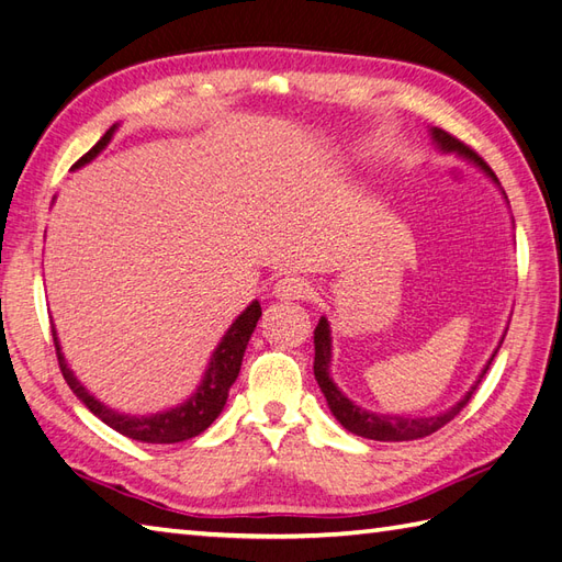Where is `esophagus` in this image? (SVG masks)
I'll return each instance as SVG.
<instances>
[{
    "instance_id": "obj_1",
    "label": "esophagus",
    "mask_w": 562,
    "mask_h": 562,
    "mask_svg": "<svg viewBox=\"0 0 562 562\" xmlns=\"http://www.w3.org/2000/svg\"><path fill=\"white\" fill-rule=\"evenodd\" d=\"M313 294V286L304 278H282L272 286V296L282 299V302H294V299H308Z\"/></svg>"
}]
</instances>
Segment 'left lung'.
I'll return each instance as SVG.
<instances>
[{
    "label": "left lung",
    "instance_id": "obj_1",
    "mask_svg": "<svg viewBox=\"0 0 562 562\" xmlns=\"http://www.w3.org/2000/svg\"><path fill=\"white\" fill-rule=\"evenodd\" d=\"M430 138H434L438 150H442V153H454V155H460V158H464V160H469L472 165H476V167L481 169V172H484V175L493 181V184L501 189V181H498V177L493 175V169H491L484 160H481L472 148L464 146L462 140L450 136L448 132H442V128H438V126L430 128ZM501 191H503V189H501ZM503 195H505V191H503ZM505 201H507V195H505ZM505 333H507V330H505ZM503 340H505V335L501 337L498 347H495L491 359L486 361V367L481 369V373H479V378L474 381V385L467 390L464 397H462L460 402H454L450 409L440 412V414H434V416L378 414V412H369V409H363V407H359V404L351 402V400L342 393V390L335 385L333 375H330L333 337H330V323H328V318H325V316H321V321H318V325H316V330H313V347H316V357H313V373H316L318 387H321V393L325 395V400H328V407H330L333 416L349 430V434L361 436V438H369V440H383V442L416 440V438H426V436H430V434H436L438 428L450 424V422L454 419V416H458V414L467 407V402L472 400L474 390H476L479 383H481V378L486 375L493 357L498 355V349H501Z\"/></svg>",
    "mask_w": 562,
    "mask_h": 562
}]
</instances>
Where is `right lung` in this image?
<instances>
[{
  "mask_svg": "<svg viewBox=\"0 0 562 562\" xmlns=\"http://www.w3.org/2000/svg\"><path fill=\"white\" fill-rule=\"evenodd\" d=\"M114 132H116V124L110 126L108 134H104L71 169L83 167L86 162L98 158V155L104 150V146L112 140ZM258 318H260V304L251 302L239 313L237 321L229 325L227 333L222 335V340L211 357V363H207V369L203 373V381L199 383V387H195V393H191V397L187 402L177 404V407H172V409H165L158 414H146V416L122 414V412L108 407V404L100 402L95 395H90L86 385H81V381H78L74 371L67 367V359H64V355H61L55 325H52V340H55L64 381L69 383L74 395L81 400L100 422H104L110 428H114L116 434H122L132 440L181 442V440H189L193 436L203 434V430L217 419L220 412L225 409L229 387L234 381H237L244 351H246V345H249V340H251V333L256 330Z\"/></svg>",
  "mask_w": 562,
  "mask_h": 562,
  "instance_id": "add662e5",
  "label": "right lung"
}]
</instances>
